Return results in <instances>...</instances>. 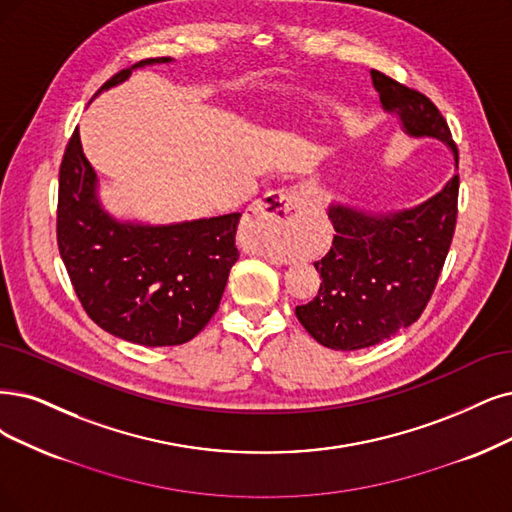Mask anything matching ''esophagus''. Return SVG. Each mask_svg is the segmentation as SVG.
I'll list each match as a JSON object with an SVG mask.
<instances>
[{
  "label": "esophagus",
  "instance_id": "34e87169",
  "mask_svg": "<svg viewBox=\"0 0 512 512\" xmlns=\"http://www.w3.org/2000/svg\"><path fill=\"white\" fill-rule=\"evenodd\" d=\"M301 206H304V200L297 194L285 192V189H276V192L263 194L251 206L249 215H246V223L257 227L259 232H289L299 217Z\"/></svg>",
  "mask_w": 512,
  "mask_h": 512
}]
</instances>
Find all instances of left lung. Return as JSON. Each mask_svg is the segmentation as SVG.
<instances>
[{"label":"left lung","instance_id":"left-lung-1","mask_svg":"<svg viewBox=\"0 0 512 512\" xmlns=\"http://www.w3.org/2000/svg\"><path fill=\"white\" fill-rule=\"evenodd\" d=\"M371 82L382 109L399 118L407 137L445 143L458 168L447 122L428 97L375 69ZM458 183L453 175L441 192L399 211L329 202L333 244L314 261L323 282L310 304L295 308L320 346L344 352L369 348L420 318L456 230Z\"/></svg>","mask_w":512,"mask_h":512}]
</instances>
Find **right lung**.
Returning <instances> with one entry per match:
<instances>
[{"mask_svg":"<svg viewBox=\"0 0 512 512\" xmlns=\"http://www.w3.org/2000/svg\"><path fill=\"white\" fill-rule=\"evenodd\" d=\"M173 59H147L113 75L94 94L120 86L132 71ZM240 213L177 223L113 217L101 202L99 177L86 160L80 132L59 173L56 240L86 314L124 342L179 346L196 337L219 308L240 253Z\"/></svg>","mask_w":512,"mask_h":512,"instance_id":"right-lung-1","label":"right lung"}]
</instances>
